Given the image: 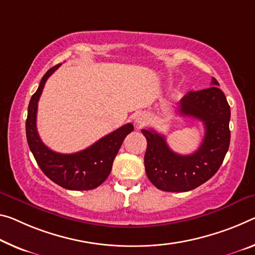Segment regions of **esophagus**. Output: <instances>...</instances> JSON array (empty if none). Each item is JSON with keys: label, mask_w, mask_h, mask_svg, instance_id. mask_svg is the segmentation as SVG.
<instances>
[{"label": "esophagus", "mask_w": 255, "mask_h": 255, "mask_svg": "<svg viewBox=\"0 0 255 255\" xmlns=\"http://www.w3.org/2000/svg\"><path fill=\"white\" fill-rule=\"evenodd\" d=\"M146 120H147V118H146V116L145 115H142V113H140V115H138L137 116V118H136V124H137V126H143V125H145V123H146Z\"/></svg>", "instance_id": "esophagus-1"}]
</instances>
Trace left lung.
I'll return each instance as SVG.
<instances>
[{
    "instance_id": "left-lung-1",
    "label": "left lung",
    "mask_w": 255,
    "mask_h": 255,
    "mask_svg": "<svg viewBox=\"0 0 255 255\" xmlns=\"http://www.w3.org/2000/svg\"><path fill=\"white\" fill-rule=\"evenodd\" d=\"M213 86L188 92L180 100L181 116L201 120L205 127L203 142L196 152L180 155L168 146L163 135L142 129L147 139L145 171L151 183L164 192H188L204 184L218 171L230 143V108L215 78Z\"/></svg>"
}]
</instances>
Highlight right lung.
Segmentation results:
<instances>
[{"label":"right lung","mask_w":255,"mask_h":255,"mask_svg":"<svg viewBox=\"0 0 255 255\" xmlns=\"http://www.w3.org/2000/svg\"><path fill=\"white\" fill-rule=\"evenodd\" d=\"M59 67L60 64H56L47 70L37 91L31 96L26 120L27 142L36 162L52 181L70 191H88L99 187L110 175L113 160L125 137L134 130V126L131 124L124 125L90 147L72 154H62L48 148L38 136L36 117L44 85Z\"/></svg>","instance_id":"1"}]
</instances>
